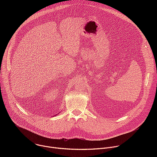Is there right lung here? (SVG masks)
<instances>
[{"instance_id":"obj_1","label":"right lung","mask_w":157,"mask_h":157,"mask_svg":"<svg viewBox=\"0 0 157 157\" xmlns=\"http://www.w3.org/2000/svg\"><path fill=\"white\" fill-rule=\"evenodd\" d=\"M56 115H57V114H56Z\"/></svg>"}]
</instances>
